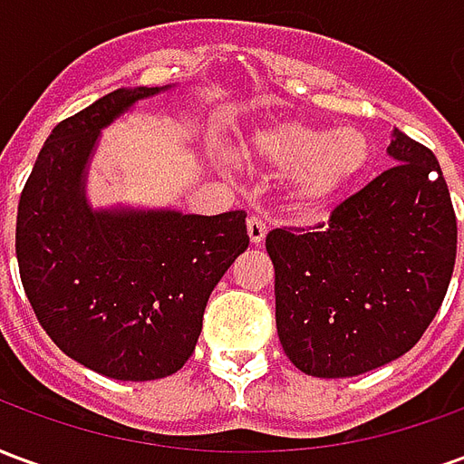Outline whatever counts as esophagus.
<instances>
[{
    "instance_id": "esophagus-1",
    "label": "esophagus",
    "mask_w": 464,
    "mask_h": 464,
    "mask_svg": "<svg viewBox=\"0 0 464 464\" xmlns=\"http://www.w3.org/2000/svg\"><path fill=\"white\" fill-rule=\"evenodd\" d=\"M246 228H248V238H251L253 246H261V243L266 241V233H268V228H266V223H263L258 216H251L248 223H246Z\"/></svg>"
}]
</instances>
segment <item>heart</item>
<instances>
[{"label":"heart","instance_id":"heart-1","mask_svg":"<svg viewBox=\"0 0 464 464\" xmlns=\"http://www.w3.org/2000/svg\"><path fill=\"white\" fill-rule=\"evenodd\" d=\"M238 159L263 171H288L291 201L305 211H325L368 171L372 143L358 129L276 119L238 143Z\"/></svg>","mask_w":464,"mask_h":464}]
</instances>
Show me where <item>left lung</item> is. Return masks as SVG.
Wrapping results in <instances>:
<instances>
[{"label":"left lung","instance_id":"8db88e82","mask_svg":"<svg viewBox=\"0 0 464 464\" xmlns=\"http://www.w3.org/2000/svg\"><path fill=\"white\" fill-rule=\"evenodd\" d=\"M392 169L313 231L276 228V328L295 368L353 378L405 355L448 293L458 221L435 153L392 129Z\"/></svg>","mask_w":464,"mask_h":464}]
</instances>
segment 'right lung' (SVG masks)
Returning a JSON list of instances; mask_svg holds the SVG:
<instances>
[{"mask_svg":"<svg viewBox=\"0 0 464 464\" xmlns=\"http://www.w3.org/2000/svg\"><path fill=\"white\" fill-rule=\"evenodd\" d=\"M171 89L123 86L54 126L16 211V261L42 328L69 358L114 380L181 370L213 288L248 248L243 211L89 201L102 131Z\"/></svg>","mask_w":464,"mask_h":464,"instance_id":"obj_1","label":"right lung"}]
</instances>
